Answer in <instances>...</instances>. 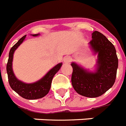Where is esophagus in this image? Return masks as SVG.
I'll return each instance as SVG.
<instances>
[{
	"label": "esophagus",
	"instance_id": "1",
	"mask_svg": "<svg viewBox=\"0 0 126 126\" xmlns=\"http://www.w3.org/2000/svg\"><path fill=\"white\" fill-rule=\"evenodd\" d=\"M71 60V58L69 56H66L63 58V62L64 63H69Z\"/></svg>",
	"mask_w": 126,
	"mask_h": 126
}]
</instances>
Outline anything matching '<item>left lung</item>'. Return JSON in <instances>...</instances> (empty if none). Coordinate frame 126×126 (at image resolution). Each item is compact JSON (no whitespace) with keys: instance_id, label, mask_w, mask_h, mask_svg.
Segmentation results:
<instances>
[{"instance_id":"left-lung-1","label":"left lung","mask_w":126,"mask_h":126,"mask_svg":"<svg viewBox=\"0 0 126 126\" xmlns=\"http://www.w3.org/2000/svg\"><path fill=\"white\" fill-rule=\"evenodd\" d=\"M89 47L97 55L94 71L86 69L75 62L71 63L73 71L72 85L79 94L86 97H97L112 88L115 82L118 59L114 45L98 31L92 34Z\"/></svg>"}]
</instances>
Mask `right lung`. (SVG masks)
<instances>
[{
  "instance_id": "1",
  "label": "right lung",
  "mask_w": 126,
  "mask_h": 126,
  "mask_svg": "<svg viewBox=\"0 0 126 126\" xmlns=\"http://www.w3.org/2000/svg\"><path fill=\"white\" fill-rule=\"evenodd\" d=\"M32 36H38L40 34H31ZM26 35L23 36L18 40L15 45L12 46L9 52V57L6 65V71L8 78L10 86L14 91L22 97L26 99H37L46 95L49 92L52 79L54 75L59 71L62 66V63H58L57 65L51 69L42 79L36 82L32 83H25L17 79L12 69V61L14 53L16 49L22 44L25 39Z\"/></svg>"
}]
</instances>
